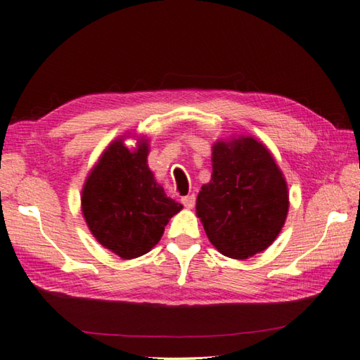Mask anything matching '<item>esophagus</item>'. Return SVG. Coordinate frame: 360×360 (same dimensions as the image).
Masks as SVG:
<instances>
[{
    "instance_id": "esophagus-1",
    "label": "esophagus",
    "mask_w": 360,
    "mask_h": 360,
    "mask_svg": "<svg viewBox=\"0 0 360 360\" xmlns=\"http://www.w3.org/2000/svg\"><path fill=\"white\" fill-rule=\"evenodd\" d=\"M181 204H184L186 209H193L194 204H196V196H194V194H188V196L181 198Z\"/></svg>"
}]
</instances>
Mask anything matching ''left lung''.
Listing matches in <instances>:
<instances>
[{
    "instance_id": "left-lung-1",
    "label": "left lung",
    "mask_w": 360,
    "mask_h": 360,
    "mask_svg": "<svg viewBox=\"0 0 360 360\" xmlns=\"http://www.w3.org/2000/svg\"><path fill=\"white\" fill-rule=\"evenodd\" d=\"M212 162V180L200 188L196 213L219 253L247 259L270 247L286 221L285 176L253 137L217 142Z\"/></svg>"
}]
</instances>
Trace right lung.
<instances>
[{
	"mask_svg": "<svg viewBox=\"0 0 360 360\" xmlns=\"http://www.w3.org/2000/svg\"><path fill=\"white\" fill-rule=\"evenodd\" d=\"M147 155V141L136 150L126 148L122 139L112 142L82 191V212L91 234L123 259L148 253L184 207L156 184Z\"/></svg>",
	"mask_w": 360,
	"mask_h": 360,
	"instance_id": "obj_1",
	"label": "right lung"
}]
</instances>
